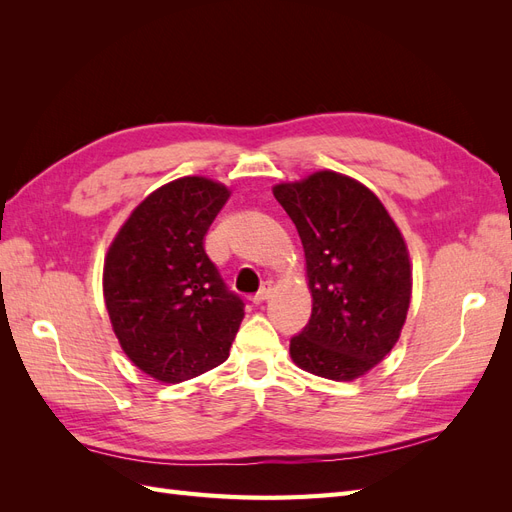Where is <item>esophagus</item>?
<instances>
[{"mask_svg": "<svg viewBox=\"0 0 512 512\" xmlns=\"http://www.w3.org/2000/svg\"><path fill=\"white\" fill-rule=\"evenodd\" d=\"M271 292H273V288H271V284H265V286H262L256 294H254V297H252V301L256 303V305H260V303H265L269 297H271Z\"/></svg>", "mask_w": 512, "mask_h": 512, "instance_id": "34e87169", "label": "esophagus"}]
</instances>
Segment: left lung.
<instances>
[{"label": "left lung", "mask_w": 512, "mask_h": 512, "mask_svg": "<svg viewBox=\"0 0 512 512\" xmlns=\"http://www.w3.org/2000/svg\"><path fill=\"white\" fill-rule=\"evenodd\" d=\"M305 250L312 318L290 339L309 374L352 382L393 350L412 299L404 235L367 185L335 170L273 185Z\"/></svg>", "instance_id": "left-lung-1"}]
</instances>
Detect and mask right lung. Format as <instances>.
Wrapping results in <instances>:
<instances>
[{
	"label": "right lung",
	"mask_w": 512,
	"mask_h": 512,
	"mask_svg": "<svg viewBox=\"0 0 512 512\" xmlns=\"http://www.w3.org/2000/svg\"><path fill=\"white\" fill-rule=\"evenodd\" d=\"M230 196L224 183L181 177L153 190L108 245L102 292L128 359L177 384L222 365L245 316L205 252V235Z\"/></svg>",
	"instance_id": "add662e5"
}]
</instances>
